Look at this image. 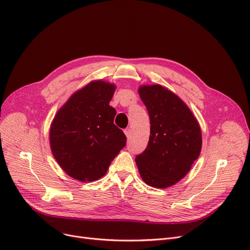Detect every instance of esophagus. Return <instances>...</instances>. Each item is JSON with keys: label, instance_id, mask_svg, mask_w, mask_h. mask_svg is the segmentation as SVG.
<instances>
[{"label": "esophagus", "instance_id": "esophagus-1", "mask_svg": "<svg viewBox=\"0 0 250 250\" xmlns=\"http://www.w3.org/2000/svg\"><path fill=\"white\" fill-rule=\"evenodd\" d=\"M125 136H126V138L129 139V138H130V135H131L130 129H129V128H125Z\"/></svg>", "mask_w": 250, "mask_h": 250}]
</instances>
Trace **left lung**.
I'll list each match as a JSON object with an SVG mask.
<instances>
[{"label": "left lung", "mask_w": 250, "mask_h": 250, "mask_svg": "<svg viewBox=\"0 0 250 250\" xmlns=\"http://www.w3.org/2000/svg\"><path fill=\"white\" fill-rule=\"evenodd\" d=\"M139 94L146 105L151 134L146 148L136 157L146 185L165 189L191 170L202 147L201 128L187 104L160 84L142 85Z\"/></svg>", "instance_id": "8db88e82"}]
</instances>
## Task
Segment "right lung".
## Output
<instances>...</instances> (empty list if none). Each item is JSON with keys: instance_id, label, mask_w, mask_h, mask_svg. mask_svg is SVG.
I'll return each mask as SVG.
<instances>
[{"instance_id": "obj_1", "label": "right lung", "mask_w": 250, "mask_h": 250, "mask_svg": "<svg viewBox=\"0 0 250 250\" xmlns=\"http://www.w3.org/2000/svg\"><path fill=\"white\" fill-rule=\"evenodd\" d=\"M115 85L94 80L75 91L55 114L49 140L61 169L80 182L103 178L125 146L124 131L113 124L109 105Z\"/></svg>"}]
</instances>
